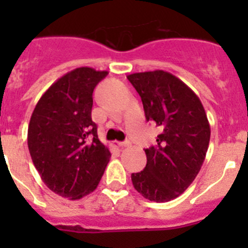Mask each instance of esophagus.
<instances>
[{
	"instance_id": "34e87169",
	"label": "esophagus",
	"mask_w": 248,
	"mask_h": 248,
	"mask_svg": "<svg viewBox=\"0 0 248 248\" xmlns=\"http://www.w3.org/2000/svg\"><path fill=\"white\" fill-rule=\"evenodd\" d=\"M131 145V141H128V140H126V141H120L119 142V146L120 147H127Z\"/></svg>"
}]
</instances>
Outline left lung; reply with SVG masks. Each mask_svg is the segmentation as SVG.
Segmentation results:
<instances>
[{"mask_svg":"<svg viewBox=\"0 0 248 248\" xmlns=\"http://www.w3.org/2000/svg\"><path fill=\"white\" fill-rule=\"evenodd\" d=\"M141 98L145 117L161 127L157 144L145 150L146 167L132 174L144 198L164 202L177 198L194 181L206 156L210 124L199 97L164 71L129 74Z\"/></svg>","mask_w":248,"mask_h":248,"instance_id":"1","label":"left lung"}]
</instances>
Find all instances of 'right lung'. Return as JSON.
Masks as SVG:
<instances>
[{"label":"right lung","instance_id":"add662e5","mask_svg":"<svg viewBox=\"0 0 248 248\" xmlns=\"http://www.w3.org/2000/svg\"><path fill=\"white\" fill-rule=\"evenodd\" d=\"M107 71L80 67L57 79L37 103L27 145L32 162L49 189L78 201L98 186L110 158L92 121L94 87Z\"/></svg>","mask_w":248,"mask_h":248}]
</instances>
